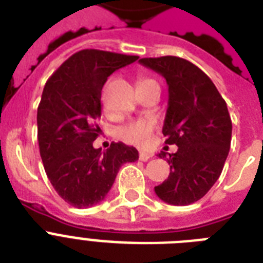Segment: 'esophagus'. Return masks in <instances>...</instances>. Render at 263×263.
Listing matches in <instances>:
<instances>
[{
	"instance_id": "esophagus-1",
	"label": "esophagus",
	"mask_w": 263,
	"mask_h": 263,
	"mask_svg": "<svg viewBox=\"0 0 263 263\" xmlns=\"http://www.w3.org/2000/svg\"><path fill=\"white\" fill-rule=\"evenodd\" d=\"M150 158H152V154H147V153H140L139 154V160L143 161V162L148 161Z\"/></svg>"
}]
</instances>
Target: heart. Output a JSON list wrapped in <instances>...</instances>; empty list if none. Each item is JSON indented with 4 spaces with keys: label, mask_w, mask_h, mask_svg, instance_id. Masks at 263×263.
I'll list each match as a JSON object with an SVG mask.
<instances>
[{
    "label": "heart",
    "mask_w": 263,
    "mask_h": 263,
    "mask_svg": "<svg viewBox=\"0 0 263 263\" xmlns=\"http://www.w3.org/2000/svg\"><path fill=\"white\" fill-rule=\"evenodd\" d=\"M153 82L152 79H142L139 84ZM156 129V121L153 120L139 119L124 124L123 127L119 128L117 135L120 139L125 140L128 143L135 144V146H146L152 140L153 132Z\"/></svg>",
    "instance_id": "heart-1"
}]
</instances>
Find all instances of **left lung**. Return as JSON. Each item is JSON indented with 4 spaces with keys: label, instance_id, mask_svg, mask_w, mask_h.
<instances>
[{
    "label": "left lung",
    "instance_id": "left-lung-1",
    "mask_svg": "<svg viewBox=\"0 0 263 263\" xmlns=\"http://www.w3.org/2000/svg\"><path fill=\"white\" fill-rule=\"evenodd\" d=\"M139 63L166 79L169 101L162 134L165 143L179 147L169 154L168 179L154 190L166 203L191 204L214 185L228 157L232 121L227 102L212 79L187 60L164 55Z\"/></svg>",
    "mask_w": 263,
    "mask_h": 263
}]
</instances>
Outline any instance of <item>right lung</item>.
Instances as JSON below:
<instances>
[{
  "instance_id": "obj_1",
  "label": "right lung",
  "mask_w": 263,
  "mask_h": 263,
  "mask_svg": "<svg viewBox=\"0 0 263 263\" xmlns=\"http://www.w3.org/2000/svg\"><path fill=\"white\" fill-rule=\"evenodd\" d=\"M139 59L84 49L72 54L47 79L38 106L39 153L51 185L78 209L105 199L119 169L139 158L135 147L111 143L92 147L101 128V91L107 78Z\"/></svg>"
}]
</instances>
